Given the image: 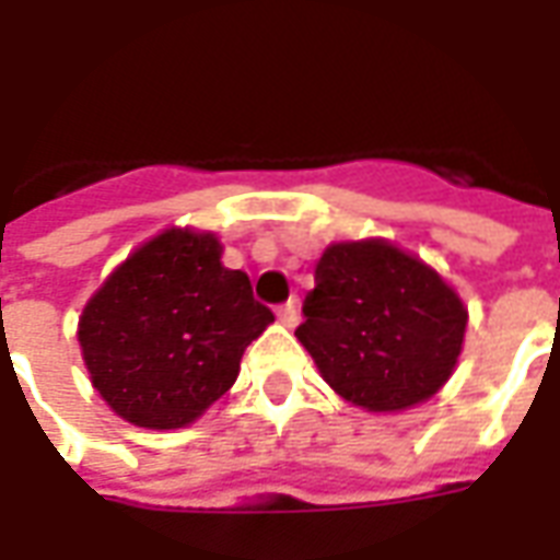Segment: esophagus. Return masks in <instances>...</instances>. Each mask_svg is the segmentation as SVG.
<instances>
[{
	"mask_svg": "<svg viewBox=\"0 0 560 560\" xmlns=\"http://www.w3.org/2000/svg\"><path fill=\"white\" fill-rule=\"evenodd\" d=\"M276 315H279V320L284 324V327H296V320H300V308H296L293 300H288V303H281L279 308H276Z\"/></svg>",
	"mask_w": 560,
	"mask_h": 560,
	"instance_id": "34e87169",
	"label": "esophagus"
}]
</instances>
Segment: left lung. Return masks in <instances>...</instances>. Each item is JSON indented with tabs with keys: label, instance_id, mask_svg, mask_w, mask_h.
I'll return each instance as SVG.
<instances>
[{
	"label": "left lung",
	"instance_id": "obj_1",
	"mask_svg": "<svg viewBox=\"0 0 560 560\" xmlns=\"http://www.w3.org/2000/svg\"><path fill=\"white\" fill-rule=\"evenodd\" d=\"M465 324V305L434 269L372 240L324 252L296 339L341 399L401 411L444 387Z\"/></svg>",
	"mask_w": 560,
	"mask_h": 560
}]
</instances>
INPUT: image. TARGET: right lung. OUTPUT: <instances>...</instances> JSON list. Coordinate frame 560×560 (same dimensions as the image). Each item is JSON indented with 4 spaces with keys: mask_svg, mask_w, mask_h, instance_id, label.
Masks as SVG:
<instances>
[{
    "mask_svg": "<svg viewBox=\"0 0 560 560\" xmlns=\"http://www.w3.org/2000/svg\"><path fill=\"white\" fill-rule=\"evenodd\" d=\"M272 324L212 233L164 231L128 257L80 317L92 384L122 420L179 429L221 399Z\"/></svg>",
    "mask_w": 560,
    "mask_h": 560,
    "instance_id": "add662e5",
    "label": "right lung"
}]
</instances>
